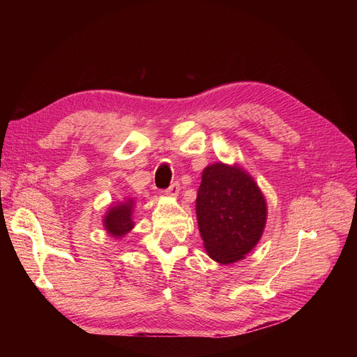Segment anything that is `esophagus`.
<instances>
[{"mask_svg":"<svg viewBox=\"0 0 357 357\" xmlns=\"http://www.w3.org/2000/svg\"><path fill=\"white\" fill-rule=\"evenodd\" d=\"M179 190H181L179 184H178V183H173V184L165 190V195L170 196V198H176V196L179 195Z\"/></svg>","mask_w":357,"mask_h":357,"instance_id":"1","label":"esophagus"}]
</instances>
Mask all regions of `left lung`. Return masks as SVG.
Returning <instances> with one entry per match:
<instances>
[{"instance_id":"1","label":"left lung","mask_w":357,"mask_h":357,"mask_svg":"<svg viewBox=\"0 0 357 357\" xmlns=\"http://www.w3.org/2000/svg\"><path fill=\"white\" fill-rule=\"evenodd\" d=\"M267 213L264 193L242 167L215 162L202 170L196 219L211 259L222 265L244 259L261 241Z\"/></svg>"}]
</instances>
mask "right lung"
<instances>
[{"label":"right lung","mask_w":357,"mask_h":357,"mask_svg":"<svg viewBox=\"0 0 357 357\" xmlns=\"http://www.w3.org/2000/svg\"><path fill=\"white\" fill-rule=\"evenodd\" d=\"M135 198L126 196L123 201L116 204H110L105 215L102 216L104 230L109 233V236L121 239L127 233H130L135 227L133 211H135Z\"/></svg>","instance_id":"obj_1"}]
</instances>
